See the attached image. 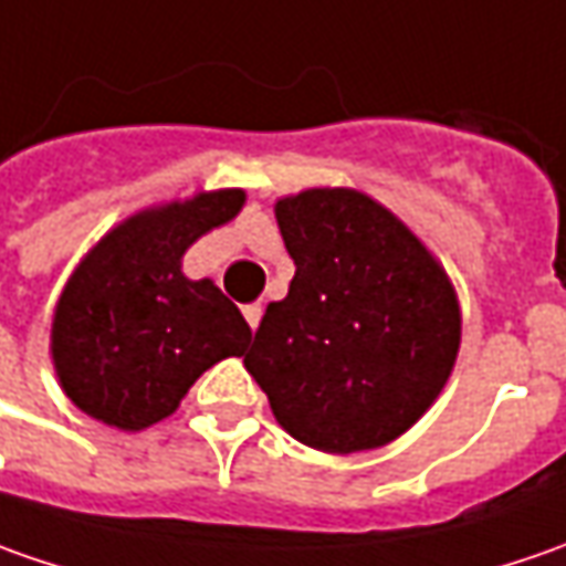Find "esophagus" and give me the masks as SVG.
Returning a JSON list of instances; mask_svg holds the SVG:
<instances>
[{
  "label": "esophagus",
  "instance_id": "1",
  "mask_svg": "<svg viewBox=\"0 0 566 566\" xmlns=\"http://www.w3.org/2000/svg\"><path fill=\"white\" fill-rule=\"evenodd\" d=\"M242 315H245V321H249L251 331H258L261 315H264V305H261V302H251V305H245V308H242Z\"/></svg>",
  "mask_w": 566,
  "mask_h": 566
}]
</instances>
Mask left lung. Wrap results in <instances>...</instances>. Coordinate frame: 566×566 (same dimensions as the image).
<instances>
[{"label":"left lung","instance_id":"obj_1","mask_svg":"<svg viewBox=\"0 0 566 566\" xmlns=\"http://www.w3.org/2000/svg\"><path fill=\"white\" fill-rule=\"evenodd\" d=\"M295 276L245 368L295 441L324 453L390 444L438 400L460 349V302L434 254L356 188L276 201Z\"/></svg>","mask_w":566,"mask_h":566}]
</instances>
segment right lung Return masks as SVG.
Instances as JSON below:
<instances>
[{
    "label": "right lung",
    "instance_id": "1",
    "mask_svg": "<svg viewBox=\"0 0 566 566\" xmlns=\"http://www.w3.org/2000/svg\"><path fill=\"white\" fill-rule=\"evenodd\" d=\"M245 191L220 188L150 207L109 229L69 276L53 315V365L81 412L142 431L179 409L210 365L242 356V312L210 280H188L182 254L229 223Z\"/></svg>",
    "mask_w": 566,
    "mask_h": 566
}]
</instances>
